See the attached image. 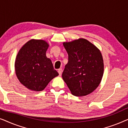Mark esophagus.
<instances>
[{
  "mask_svg": "<svg viewBox=\"0 0 128 128\" xmlns=\"http://www.w3.org/2000/svg\"><path fill=\"white\" fill-rule=\"evenodd\" d=\"M58 72L59 76H61V74H62V69H61V68H60V69H58Z\"/></svg>",
  "mask_w": 128,
  "mask_h": 128,
  "instance_id": "34e87169",
  "label": "esophagus"
}]
</instances>
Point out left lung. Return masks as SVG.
Returning <instances> with one entry per match:
<instances>
[{"instance_id": "1", "label": "left lung", "mask_w": 128, "mask_h": 128, "mask_svg": "<svg viewBox=\"0 0 128 128\" xmlns=\"http://www.w3.org/2000/svg\"><path fill=\"white\" fill-rule=\"evenodd\" d=\"M68 62L62 78L71 93L83 97L97 88L104 73V61L100 50L84 38L64 42Z\"/></svg>"}]
</instances>
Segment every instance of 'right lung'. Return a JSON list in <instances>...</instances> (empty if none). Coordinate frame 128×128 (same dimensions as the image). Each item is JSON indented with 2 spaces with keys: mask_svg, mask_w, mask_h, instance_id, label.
I'll list each match as a JSON object with an SVG mask.
<instances>
[{
  "mask_svg": "<svg viewBox=\"0 0 128 128\" xmlns=\"http://www.w3.org/2000/svg\"><path fill=\"white\" fill-rule=\"evenodd\" d=\"M48 47V43L44 40L32 39L20 48L16 58V74L20 83L31 91L44 90L59 75L46 56Z\"/></svg>",
  "mask_w": 128,
  "mask_h": 128,
  "instance_id": "obj_1",
  "label": "right lung"
}]
</instances>
